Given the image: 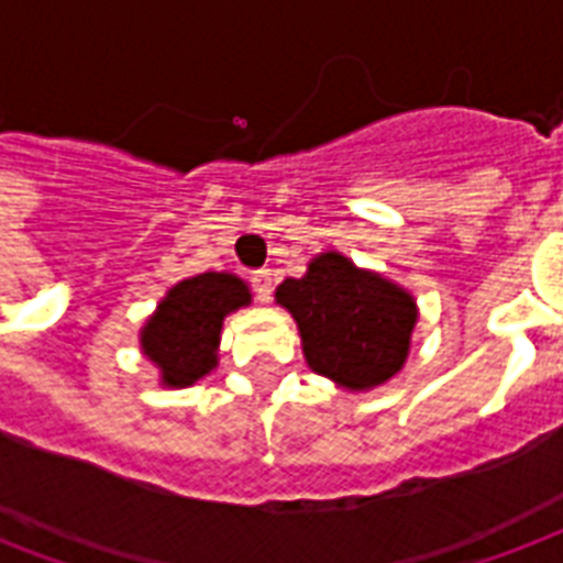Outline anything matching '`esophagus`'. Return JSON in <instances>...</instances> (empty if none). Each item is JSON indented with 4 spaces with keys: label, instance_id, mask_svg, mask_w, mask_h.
Wrapping results in <instances>:
<instances>
[{
    "label": "esophagus",
    "instance_id": "1",
    "mask_svg": "<svg viewBox=\"0 0 563 563\" xmlns=\"http://www.w3.org/2000/svg\"><path fill=\"white\" fill-rule=\"evenodd\" d=\"M251 283H254L256 298H260V300H272L274 274L268 272V268H260V272H254V277H251Z\"/></svg>",
    "mask_w": 563,
    "mask_h": 563
}]
</instances>
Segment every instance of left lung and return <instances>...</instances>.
Instances as JSON below:
<instances>
[{"label":"left lung","mask_w":563,"mask_h":563,"mask_svg":"<svg viewBox=\"0 0 563 563\" xmlns=\"http://www.w3.org/2000/svg\"><path fill=\"white\" fill-rule=\"evenodd\" d=\"M274 300L295 318L309 368L344 391L379 388L409 360L415 295L342 251L312 256L307 274L286 277Z\"/></svg>","instance_id":"1"}]
</instances>
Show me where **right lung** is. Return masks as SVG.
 <instances>
[{
    "label": "right lung",
    "mask_w": 563,
    "mask_h": 563,
    "mask_svg": "<svg viewBox=\"0 0 563 563\" xmlns=\"http://www.w3.org/2000/svg\"><path fill=\"white\" fill-rule=\"evenodd\" d=\"M251 300V286L230 272L175 283L140 327V351L157 368L163 388H189L219 368L221 324Z\"/></svg>",
    "instance_id": "right-lung-1"
}]
</instances>
